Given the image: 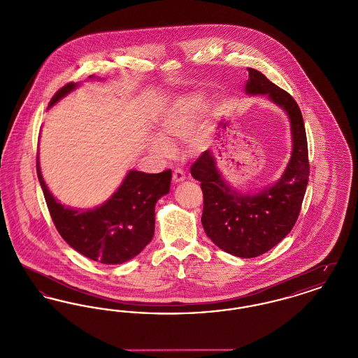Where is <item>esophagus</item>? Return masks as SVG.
<instances>
[{
    "label": "esophagus",
    "mask_w": 358,
    "mask_h": 358,
    "mask_svg": "<svg viewBox=\"0 0 358 358\" xmlns=\"http://www.w3.org/2000/svg\"><path fill=\"white\" fill-rule=\"evenodd\" d=\"M185 178H187V176H185V173L181 171V169H174V171H173V182H174V184L182 182Z\"/></svg>",
    "instance_id": "34e87169"
}]
</instances>
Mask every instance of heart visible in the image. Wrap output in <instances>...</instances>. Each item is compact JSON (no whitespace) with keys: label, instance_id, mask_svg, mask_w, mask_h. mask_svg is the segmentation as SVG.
<instances>
[{"label":"heart","instance_id":"b5f03b06","mask_svg":"<svg viewBox=\"0 0 358 358\" xmlns=\"http://www.w3.org/2000/svg\"><path fill=\"white\" fill-rule=\"evenodd\" d=\"M203 107L204 98L197 94L181 96L169 103L157 120V131L159 136L150 139V149L154 153L162 158L169 157L171 154L169 142L184 141L187 136H190L187 141L189 149L192 152H203L208 146L206 130L192 132L197 126Z\"/></svg>","mask_w":358,"mask_h":358}]
</instances>
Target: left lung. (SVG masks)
Wrapping results in <instances>:
<instances>
[{
  "instance_id": "obj_1",
  "label": "left lung",
  "mask_w": 358,
  "mask_h": 358,
  "mask_svg": "<svg viewBox=\"0 0 358 358\" xmlns=\"http://www.w3.org/2000/svg\"><path fill=\"white\" fill-rule=\"evenodd\" d=\"M247 69L245 92L267 95L289 115L292 152L283 176L273 187L241 194L225 184L209 150L190 168L204 194L201 222L206 236L222 251L245 259L263 255L289 235L299 216L310 173L306 130L298 104L262 72Z\"/></svg>"
}]
</instances>
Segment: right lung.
<instances>
[{"label": "right lung", "instance_id": "1", "mask_svg": "<svg viewBox=\"0 0 358 358\" xmlns=\"http://www.w3.org/2000/svg\"><path fill=\"white\" fill-rule=\"evenodd\" d=\"M92 78V76H90ZM75 83L60 88L50 107ZM37 177L60 236L85 257L103 264H122L136 257L153 238L155 203L169 193L171 171L155 174L130 171L118 190L101 206L72 209L60 204L45 185L37 158Z\"/></svg>", "mask_w": 358, "mask_h": 358}]
</instances>
